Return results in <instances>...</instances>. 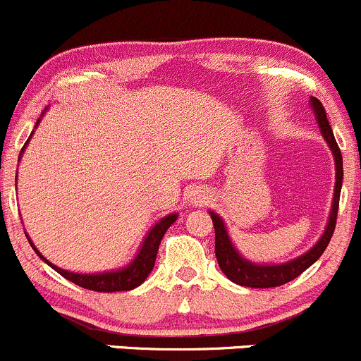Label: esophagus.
Masks as SVG:
<instances>
[{
    "mask_svg": "<svg viewBox=\"0 0 361 361\" xmlns=\"http://www.w3.org/2000/svg\"><path fill=\"white\" fill-rule=\"evenodd\" d=\"M189 200H191L192 204H203L207 203L208 192L204 191V189H196V191H192L191 195H189Z\"/></svg>",
    "mask_w": 361,
    "mask_h": 361,
    "instance_id": "1",
    "label": "esophagus"
}]
</instances>
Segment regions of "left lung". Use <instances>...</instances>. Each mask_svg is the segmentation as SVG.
Here are the masks:
<instances>
[{
	"label": "left lung",
	"instance_id": "1",
	"mask_svg": "<svg viewBox=\"0 0 361 361\" xmlns=\"http://www.w3.org/2000/svg\"><path fill=\"white\" fill-rule=\"evenodd\" d=\"M310 104H312L313 111H315L317 123L320 127V133L324 139L327 141L329 148H331L332 154H334L336 161V188H334V201H332L331 215H329L327 227H325L322 238L317 241L315 246L310 251H306L301 257L290 259V262L281 263V265H258V263L250 262V259L243 258L238 253V250L232 244L231 238L227 234V228L224 220L216 215L215 212H210V216L213 220V227H215V257L219 262L222 272L227 275L228 281L234 284L246 286V288H277V286L286 284V282L293 281L298 275H301L308 269L310 265L317 262L329 246L332 234L336 228L337 220V210H339V196H341V185H343V154H341L339 146H337L334 133H332L331 126H329L327 115H325L324 106L317 98H310Z\"/></svg>",
	"mask_w": 361,
	"mask_h": 361
}]
</instances>
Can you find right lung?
<instances>
[{"instance_id":"add662e5","label":"right lung","mask_w":361,"mask_h":361,"mask_svg":"<svg viewBox=\"0 0 361 361\" xmlns=\"http://www.w3.org/2000/svg\"><path fill=\"white\" fill-rule=\"evenodd\" d=\"M39 120L36 122V127L37 123H39ZM27 142H29V139H27ZM27 142L20 151V157L22 153H24ZM20 157H18V160H20ZM176 220H177V213H170V215L164 216L160 222L154 224V226L149 228L148 235H146L145 241H142L141 250L137 251V255H135V258L129 263V265L123 267V269L111 270V272H102V274H75V272H68V270L60 269V267L49 263L48 259L42 257L39 251L36 250L34 243L30 241L29 238L27 239H29L30 246H32V250L36 251L37 257H39L42 262L48 263V265L51 267L53 270H56L58 274L63 275L67 281H71L73 284L80 286V288L89 289V290H98V293H115V290H130L137 288V286H141L142 282L146 281V277H148L154 267L158 247H160V243L161 239H164L166 228L172 226Z\"/></svg>"}]
</instances>
